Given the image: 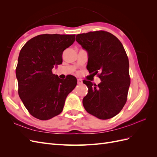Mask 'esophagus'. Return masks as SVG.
<instances>
[{
  "instance_id": "1",
  "label": "esophagus",
  "mask_w": 157,
  "mask_h": 157,
  "mask_svg": "<svg viewBox=\"0 0 157 157\" xmlns=\"http://www.w3.org/2000/svg\"><path fill=\"white\" fill-rule=\"evenodd\" d=\"M82 83H83V82H82V79H80V78L77 79V84H82Z\"/></svg>"
}]
</instances>
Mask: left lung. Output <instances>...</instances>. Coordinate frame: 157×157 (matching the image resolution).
I'll list each match as a JSON object with an SVG mask.
<instances>
[{
    "label": "left lung",
    "instance_id": "obj_1",
    "mask_svg": "<svg viewBox=\"0 0 157 157\" xmlns=\"http://www.w3.org/2000/svg\"><path fill=\"white\" fill-rule=\"evenodd\" d=\"M76 40L87 52L89 73L100 72L98 85L83 81L88 88L82 100L84 109L99 119L116 116L125 105L130 84L129 61L124 47L115 35L103 31L78 34Z\"/></svg>",
    "mask_w": 157,
    "mask_h": 157
}]
</instances>
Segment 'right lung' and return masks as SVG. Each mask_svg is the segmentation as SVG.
<instances>
[{
  "label": "right lung",
  "mask_w": 157,
  "mask_h": 157,
  "mask_svg": "<svg viewBox=\"0 0 157 157\" xmlns=\"http://www.w3.org/2000/svg\"><path fill=\"white\" fill-rule=\"evenodd\" d=\"M75 39V35H40L28 40L20 52L16 69L18 94L38 119L48 120L60 114L66 98L77 86L74 76L63 80L52 72L62 63L63 52Z\"/></svg>",
  "instance_id": "1"
}]
</instances>
